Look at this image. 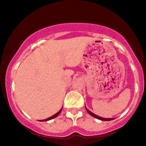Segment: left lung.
I'll return each instance as SVG.
<instances>
[{
    "instance_id": "left-lung-1",
    "label": "left lung",
    "mask_w": 146,
    "mask_h": 146,
    "mask_svg": "<svg viewBox=\"0 0 146 146\" xmlns=\"http://www.w3.org/2000/svg\"><path fill=\"white\" fill-rule=\"evenodd\" d=\"M86 110H87L88 112L90 114L92 115V116L94 117H96V118H97V119H100V120H102V121H110V120H112V119H113V118H104V117H100V116H98V115H95L94 113H92L90 111H89L86 108Z\"/></svg>"
}]
</instances>
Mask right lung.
I'll return each instance as SVG.
<instances>
[{"label": "right lung", "mask_w": 146, "mask_h": 146, "mask_svg": "<svg viewBox=\"0 0 146 146\" xmlns=\"http://www.w3.org/2000/svg\"><path fill=\"white\" fill-rule=\"evenodd\" d=\"M61 111H62V109L60 110L58 112H57L56 113V114H54V115H53L52 116H51V117H48V118H47V119H43V120H41V121H48V120H50V119H53V118H55L56 117H57L58 115L59 114H60V113L61 112Z\"/></svg>", "instance_id": "obj_1"}]
</instances>
